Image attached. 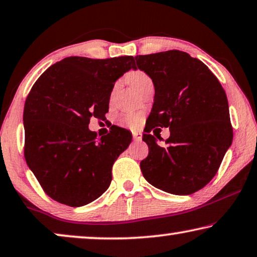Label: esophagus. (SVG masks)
Here are the masks:
<instances>
[{
  "instance_id": "1",
  "label": "esophagus",
  "mask_w": 257,
  "mask_h": 257,
  "mask_svg": "<svg viewBox=\"0 0 257 257\" xmlns=\"http://www.w3.org/2000/svg\"><path fill=\"white\" fill-rule=\"evenodd\" d=\"M132 136H133V139H135L136 141H140L141 139H143L141 133H139V132H132Z\"/></svg>"
}]
</instances>
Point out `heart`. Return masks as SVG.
Returning a JSON list of instances; mask_svg holds the SVG:
<instances>
[{
    "mask_svg": "<svg viewBox=\"0 0 257 257\" xmlns=\"http://www.w3.org/2000/svg\"><path fill=\"white\" fill-rule=\"evenodd\" d=\"M127 80L130 84H131L137 91H139L144 85L152 82L151 77L148 76L146 73L143 72V70H133V72H131L127 75ZM141 120H143V116H141L140 113H125L119 118L120 124L124 126H127L130 128L139 127L141 124Z\"/></svg>",
    "mask_w": 257,
    "mask_h": 257,
    "instance_id": "b5f03b06",
    "label": "heart"
}]
</instances>
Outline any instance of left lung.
Returning <instances> with one entry per match:
<instances>
[{"mask_svg": "<svg viewBox=\"0 0 257 257\" xmlns=\"http://www.w3.org/2000/svg\"><path fill=\"white\" fill-rule=\"evenodd\" d=\"M135 60L155 88L143 135L150 152L140 162L141 172L160 190L191 195L214 177L232 145L226 92L209 67L185 52L137 55ZM155 125L170 127L167 148L149 135Z\"/></svg>", "mask_w": 257, "mask_h": 257, "instance_id": "8db88e82", "label": "left lung"}]
</instances>
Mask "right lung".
Here are the masks:
<instances>
[{
    "label": "right lung",
    "mask_w": 257,
    "mask_h": 257,
    "mask_svg": "<svg viewBox=\"0 0 257 257\" xmlns=\"http://www.w3.org/2000/svg\"><path fill=\"white\" fill-rule=\"evenodd\" d=\"M131 68V55L110 59L68 57L44 72L24 105V156L47 196L72 207L106 191L112 166L132 141L113 127L97 137L90 118H105L114 82Z\"/></svg>",
    "instance_id": "add662e5"
}]
</instances>
